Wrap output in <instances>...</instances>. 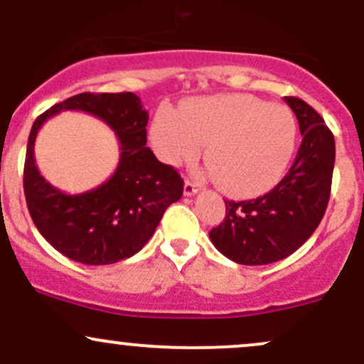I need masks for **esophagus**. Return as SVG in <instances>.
<instances>
[{
  "mask_svg": "<svg viewBox=\"0 0 364 364\" xmlns=\"http://www.w3.org/2000/svg\"><path fill=\"white\" fill-rule=\"evenodd\" d=\"M198 191H199V187L196 182L186 181V183H183V196H194Z\"/></svg>",
  "mask_w": 364,
  "mask_h": 364,
  "instance_id": "obj_1",
  "label": "esophagus"
}]
</instances>
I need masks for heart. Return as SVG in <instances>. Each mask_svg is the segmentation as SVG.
Segmentation results:
<instances>
[{"mask_svg":"<svg viewBox=\"0 0 364 364\" xmlns=\"http://www.w3.org/2000/svg\"><path fill=\"white\" fill-rule=\"evenodd\" d=\"M296 119L288 107L254 95L192 98L164 109L151 124L158 156L170 165L189 161L206 143L209 173L235 198L266 194L283 178L296 146Z\"/></svg>","mask_w":364,"mask_h":364,"instance_id":"b5f03b06","label":"heart"}]
</instances>
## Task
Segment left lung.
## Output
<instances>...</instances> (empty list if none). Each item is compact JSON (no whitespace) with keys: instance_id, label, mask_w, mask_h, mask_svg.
I'll return each mask as SVG.
<instances>
[{"instance_id":"8db88e82","label":"left lung","mask_w":364,"mask_h":364,"mask_svg":"<svg viewBox=\"0 0 364 364\" xmlns=\"http://www.w3.org/2000/svg\"><path fill=\"white\" fill-rule=\"evenodd\" d=\"M303 136L291 168L272 191L250 200H225L223 223L209 232L225 257L243 266H266L291 255L322 221L331 198L334 134L317 110L284 97Z\"/></svg>"}]
</instances>
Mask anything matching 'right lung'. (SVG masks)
<instances>
[{
	"mask_svg": "<svg viewBox=\"0 0 364 364\" xmlns=\"http://www.w3.org/2000/svg\"><path fill=\"white\" fill-rule=\"evenodd\" d=\"M81 109L102 118L122 143L113 177L95 190L71 196L50 186L35 165L33 144L47 118ZM148 112L131 92L78 93L38 115L28 136L23 192L30 216L55 250L87 266L129 259L153 237L165 209L182 198L183 181L146 146Z\"/></svg>",
	"mask_w": 364,
	"mask_h": 364,
	"instance_id": "add662e5",
	"label": "right lung"
}]
</instances>
